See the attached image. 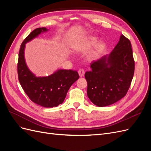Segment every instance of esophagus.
Returning <instances> with one entry per match:
<instances>
[{"label": "esophagus", "instance_id": "1", "mask_svg": "<svg viewBox=\"0 0 151 151\" xmlns=\"http://www.w3.org/2000/svg\"><path fill=\"white\" fill-rule=\"evenodd\" d=\"M78 73H79V76H80V77H83V76H84L85 71H84V69H83V68H81V69L79 70Z\"/></svg>", "mask_w": 151, "mask_h": 151}]
</instances>
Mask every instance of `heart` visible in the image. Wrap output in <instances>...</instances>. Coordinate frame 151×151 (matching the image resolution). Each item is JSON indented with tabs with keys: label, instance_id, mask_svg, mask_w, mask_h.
<instances>
[{
	"label": "heart",
	"instance_id": "heart-1",
	"mask_svg": "<svg viewBox=\"0 0 151 151\" xmlns=\"http://www.w3.org/2000/svg\"><path fill=\"white\" fill-rule=\"evenodd\" d=\"M98 42V40L96 37H94V36H93V37L89 38L88 40L86 41L84 43H83V45H82L81 48L82 50H86L88 49V48L94 46ZM104 48V45L103 43H99L98 45V50L99 51H101Z\"/></svg>",
	"mask_w": 151,
	"mask_h": 151
}]
</instances>
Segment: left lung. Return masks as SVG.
<instances>
[{"label": "left lung", "instance_id": "left-lung-1", "mask_svg": "<svg viewBox=\"0 0 151 151\" xmlns=\"http://www.w3.org/2000/svg\"><path fill=\"white\" fill-rule=\"evenodd\" d=\"M91 70L85 73L87 94L99 107L109 106L126 95L133 79L135 62L130 40L122 35L109 55L91 63Z\"/></svg>", "mask_w": 151, "mask_h": 151}]
</instances>
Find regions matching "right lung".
<instances>
[{"instance_id":"obj_1","label":"right lung","mask_w":151,"mask_h":151,"mask_svg":"<svg viewBox=\"0 0 151 151\" xmlns=\"http://www.w3.org/2000/svg\"><path fill=\"white\" fill-rule=\"evenodd\" d=\"M48 29L39 28L33 30L22 43L17 63V74L20 84L32 101L45 108H52L62 104L70 86L79 78L78 72L72 70L59 69L47 77H36L25 62L26 43Z\"/></svg>"}]
</instances>
